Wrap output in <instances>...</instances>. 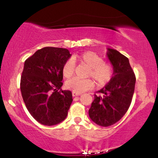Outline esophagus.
<instances>
[{
    "label": "esophagus",
    "mask_w": 158,
    "mask_h": 158,
    "mask_svg": "<svg viewBox=\"0 0 158 158\" xmlns=\"http://www.w3.org/2000/svg\"><path fill=\"white\" fill-rule=\"evenodd\" d=\"M72 95H73V97H77V96H80L81 94L76 93V92H72Z\"/></svg>",
    "instance_id": "obj_1"
}]
</instances>
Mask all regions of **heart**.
<instances>
[{"label": "heart", "mask_w": 158, "mask_h": 158, "mask_svg": "<svg viewBox=\"0 0 158 158\" xmlns=\"http://www.w3.org/2000/svg\"><path fill=\"white\" fill-rule=\"evenodd\" d=\"M73 61L84 64L88 67L87 77H91L99 85H104L111 79L113 74V68L108 63L104 62L101 56L91 51L85 52L79 55L74 56ZM74 65L71 60H67L61 68L62 75L65 78H69L73 75ZM94 86V81L91 79H81L73 77L65 82V87L73 92L81 94L91 89Z\"/></svg>", "instance_id": "obj_1"}]
</instances>
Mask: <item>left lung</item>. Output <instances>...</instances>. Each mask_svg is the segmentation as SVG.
I'll return each mask as SVG.
<instances>
[{"label": "left lung", "instance_id": "obj_1", "mask_svg": "<svg viewBox=\"0 0 158 158\" xmlns=\"http://www.w3.org/2000/svg\"><path fill=\"white\" fill-rule=\"evenodd\" d=\"M107 56L113 66V77L104 88L94 94L88 114L94 123L108 127L126 113L131 105L136 82L129 60L114 49L108 48Z\"/></svg>", "mask_w": 158, "mask_h": 158}]
</instances>
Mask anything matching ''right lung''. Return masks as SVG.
<instances>
[{
	"label": "right lung",
	"instance_id": "add662e5",
	"mask_svg": "<svg viewBox=\"0 0 158 158\" xmlns=\"http://www.w3.org/2000/svg\"><path fill=\"white\" fill-rule=\"evenodd\" d=\"M71 56L64 48L47 47L25 61L21 91L27 110L44 126H55L67 117L73 98L62 90L63 64Z\"/></svg>",
	"mask_w": 158,
	"mask_h": 158
}]
</instances>
